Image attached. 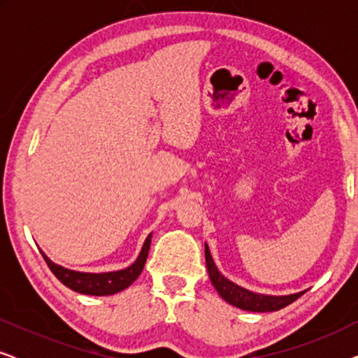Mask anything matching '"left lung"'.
I'll use <instances>...</instances> for the list:
<instances>
[{
    "label": "left lung",
    "mask_w": 358,
    "mask_h": 358,
    "mask_svg": "<svg viewBox=\"0 0 358 358\" xmlns=\"http://www.w3.org/2000/svg\"><path fill=\"white\" fill-rule=\"evenodd\" d=\"M205 261H207V268L210 280H212L215 290L218 292V295L223 298L224 301L229 303V305L239 308V310L244 311H252V313H271V311H278L282 308H285L298 300L303 292L292 293V295H266V293H257L251 292L248 288H244L238 283H234L223 275L222 272L218 271L217 264H215L212 254H210L208 244L205 243Z\"/></svg>",
    "instance_id": "8db88e82"
}]
</instances>
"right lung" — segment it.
Masks as SVG:
<instances>
[{"label":"right lung","mask_w":358,"mask_h":358,"mask_svg":"<svg viewBox=\"0 0 358 358\" xmlns=\"http://www.w3.org/2000/svg\"><path fill=\"white\" fill-rule=\"evenodd\" d=\"M151 234L146 236L143 246L138 257L135 259L134 264H130L129 267L119 268V271H110V272H80L73 271V268H66L63 266H58L50 257L45 256V252H42L43 259H45L47 266L50 267L58 280L63 285L71 288L73 292L83 293V295H92V296H106V295H115L122 290H125L127 287H130L138 275L143 271L146 257H148L150 244H151Z\"/></svg>","instance_id":"obj_1"}]
</instances>
